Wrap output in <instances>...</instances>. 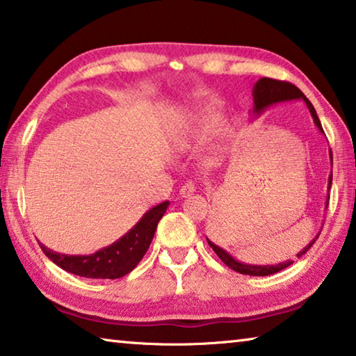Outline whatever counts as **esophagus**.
Returning a JSON list of instances; mask_svg holds the SVG:
<instances>
[{"instance_id": "1", "label": "esophagus", "mask_w": 356, "mask_h": 356, "mask_svg": "<svg viewBox=\"0 0 356 356\" xmlns=\"http://www.w3.org/2000/svg\"><path fill=\"white\" fill-rule=\"evenodd\" d=\"M195 191H196V186H195V184L188 182V184H184L182 186H180V190H179V195L182 196V197H186V196L193 195V193H195Z\"/></svg>"}]
</instances>
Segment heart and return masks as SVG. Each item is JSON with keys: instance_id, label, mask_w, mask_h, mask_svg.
<instances>
[{"instance_id": "1", "label": "heart", "mask_w": 356, "mask_h": 356, "mask_svg": "<svg viewBox=\"0 0 356 356\" xmlns=\"http://www.w3.org/2000/svg\"><path fill=\"white\" fill-rule=\"evenodd\" d=\"M222 118L215 110H201L191 118L182 120L172 131V143L179 150H195L213 138L209 149V160L213 161L222 154L227 143V134L220 130Z\"/></svg>"}]
</instances>
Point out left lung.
<instances>
[{"label":"left lung","mask_w":356,"mask_h":356,"mask_svg":"<svg viewBox=\"0 0 356 356\" xmlns=\"http://www.w3.org/2000/svg\"><path fill=\"white\" fill-rule=\"evenodd\" d=\"M292 100H303L306 106H308V110L311 113L312 119H314V124L316 127L322 131L323 134V129H322V124L321 120H318L317 113L314 110V106H312L311 102L306 99V95L300 91V89L295 86V84L289 83V81H280V80H273V78H261L256 84L254 88H252V114H256L259 116L262 111L267 110L272 105L276 104H282V102H292ZM330 160H331V166H333V154H331L330 150ZM331 180H333V172L330 174L328 177V191L331 188ZM328 200H330V195L327 197V207H328ZM318 238V234L317 236L311 240L308 243V246H305L303 250H301L297 257H301L305 254L306 251H308L312 245H314L316 240ZM207 242L210 245V248H212L216 256H218L222 262H225L229 268H232L234 272H238L242 275H251V276H267V275H273V273H278L281 270L287 268L289 265H292L293 261H286V262H281V264H275V265H251V264H243V262H238L236 257H232L229 254L227 251H225L222 248H220L218 245H215L213 242H210L207 238Z\"/></svg>","instance_id":"1"}]
</instances>
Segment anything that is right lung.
I'll use <instances>...</instances> for the list:
<instances>
[{
    "label": "right lung",
    "instance_id": "1",
    "mask_svg": "<svg viewBox=\"0 0 356 356\" xmlns=\"http://www.w3.org/2000/svg\"><path fill=\"white\" fill-rule=\"evenodd\" d=\"M168 206L170 202L165 201L147 210L127 234H124L110 246L95 251L94 254H61V252L47 248L44 243L39 242V245L45 256L65 272L92 280L122 278L130 273L146 254L156 231V225L165 215Z\"/></svg>",
    "mask_w": 356,
    "mask_h": 356
}]
</instances>
